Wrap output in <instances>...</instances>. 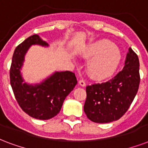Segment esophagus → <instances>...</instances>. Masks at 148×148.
Instances as JSON below:
<instances>
[{"mask_svg": "<svg viewBox=\"0 0 148 148\" xmlns=\"http://www.w3.org/2000/svg\"><path fill=\"white\" fill-rule=\"evenodd\" d=\"M78 83H79V85H80L81 86H86V82L83 80V79H81V80H79V82H78Z\"/></svg>", "mask_w": 148, "mask_h": 148, "instance_id": "1", "label": "esophagus"}]
</instances>
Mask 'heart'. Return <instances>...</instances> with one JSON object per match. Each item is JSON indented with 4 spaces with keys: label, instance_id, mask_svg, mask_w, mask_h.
I'll return each instance as SVG.
<instances>
[{
    "label": "heart",
    "instance_id": "1",
    "mask_svg": "<svg viewBox=\"0 0 148 148\" xmlns=\"http://www.w3.org/2000/svg\"><path fill=\"white\" fill-rule=\"evenodd\" d=\"M82 55L91 58L87 71L90 77L97 81L111 77L121 61L120 49L107 39H99L86 46L82 51Z\"/></svg>",
    "mask_w": 148,
    "mask_h": 148
}]
</instances>
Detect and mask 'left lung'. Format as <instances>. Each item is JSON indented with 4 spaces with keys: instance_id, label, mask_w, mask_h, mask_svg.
I'll return each mask as SVG.
<instances>
[{
    "instance_id": "obj_1",
    "label": "left lung",
    "mask_w": 148,
    "mask_h": 148,
    "mask_svg": "<svg viewBox=\"0 0 148 148\" xmlns=\"http://www.w3.org/2000/svg\"><path fill=\"white\" fill-rule=\"evenodd\" d=\"M140 82L139 58L130 47L123 70L113 78L86 86L84 112L87 117L100 124L119 120L133 101Z\"/></svg>"
}]
</instances>
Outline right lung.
I'll use <instances>...</instances> for the list:
<instances>
[{"instance_id":"add662e5","label":"right lung","mask_w":148,"mask_h":148,"mask_svg":"<svg viewBox=\"0 0 148 148\" xmlns=\"http://www.w3.org/2000/svg\"><path fill=\"white\" fill-rule=\"evenodd\" d=\"M32 45L48 47V43L38 35H33L16 47L10 67V83L23 111L36 119L49 120L60 112L64 100L76 86L77 78L71 71H56L39 84L24 82L21 70Z\"/></svg>"}]
</instances>
